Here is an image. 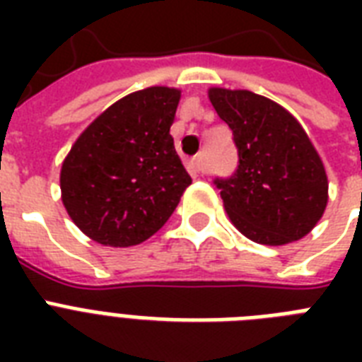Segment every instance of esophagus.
<instances>
[{"instance_id": "1", "label": "esophagus", "mask_w": 362, "mask_h": 362, "mask_svg": "<svg viewBox=\"0 0 362 362\" xmlns=\"http://www.w3.org/2000/svg\"><path fill=\"white\" fill-rule=\"evenodd\" d=\"M187 170L192 173V175H204L206 170H204V163H203V156L199 153V156H193L189 161H187Z\"/></svg>"}]
</instances>
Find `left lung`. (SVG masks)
Returning a JSON list of instances; mask_svg holds the SVG:
<instances>
[{
  "instance_id": "1",
  "label": "left lung",
  "mask_w": 362,
  "mask_h": 362,
  "mask_svg": "<svg viewBox=\"0 0 362 362\" xmlns=\"http://www.w3.org/2000/svg\"><path fill=\"white\" fill-rule=\"evenodd\" d=\"M209 99L238 150L235 175L214 180L233 226L264 246L306 237L325 212L329 182L303 125L247 90L210 88Z\"/></svg>"
}]
</instances>
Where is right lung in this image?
Returning <instances> with one entry per match:
<instances>
[{"label": "right lung", "mask_w": 362, "mask_h": 362, "mask_svg": "<svg viewBox=\"0 0 362 362\" xmlns=\"http://www.w3.org/2000/svg\"><path fill=\"white\" fill-rule=\"evenodd\" d=\"M180 90L118 99L82 131L59 173L62 201L86 237L112 247L159 231L192 184L170 136Z\"/></svg>", "instance_id": "add662e5"}]
</instances>
